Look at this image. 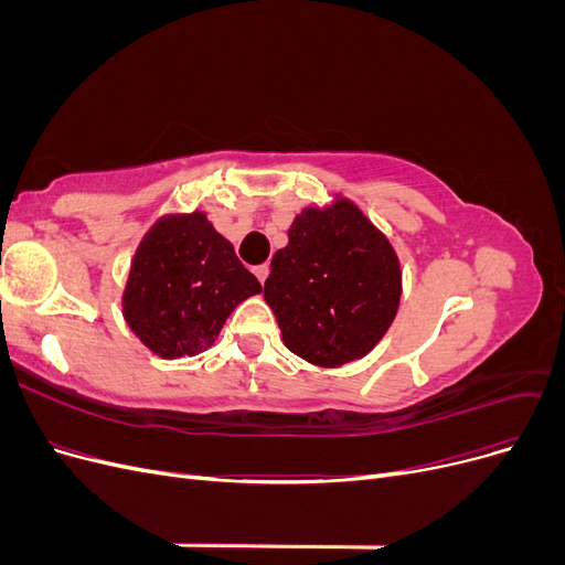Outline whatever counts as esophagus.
<instances>
[{
	"instance_id": "obj_1",
	"label": "esophagus",
	"mask_w": 565,
	"mask_h": 565,
	"mask_svg": "<svg viewBox=\"0 0 565 565\" xmlns=\"http://www.w3.org/2000/svg\"><path fill=\"white\" fill-rule=\"evenodd\" d=\"M254 276L259 278V282L264 285L266 278H268V264H262V266H254Z\"/></svg>"
}]
</instances>
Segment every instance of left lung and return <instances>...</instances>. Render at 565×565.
I'll return each mask as SVG.
<instances>
[{"instance_id":"1","label":"left lung","mask_w":565,"mask_h":565,"mask_svg":"<svg viewBox=\"0 0 565 565\" xmlns=\"http://www.w3.org/2000/svg\"><path fill=\"white\" fill-rule=\"evenodd\" d=\"M264 299L285 347L316 365L363 358L401 301V266L386 237L349 200L306 210L270 262Z\"/></svg>"}]
</instances>
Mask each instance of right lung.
Instances as JSON below:
<instances>
[{
  "label": "right lung",
  "instance_id": "obj_1",
  "mask_svg": "<svg viewBox=\"0 0 565 565\" xmlns=\"http://www.w3.org/2000/svg\"><path fill=\"white\" fill-rule=\"evenodd\" d=\"M256 292L262 285L233 245L195 212L164 218L148 233L125 289V318L158 355H195Z\"/></svg>",
  "mask_w": 565,
  "mask_h": 565
}]
</instances>
